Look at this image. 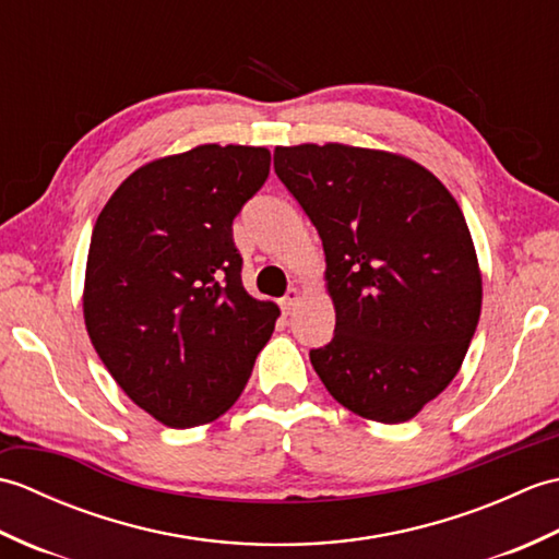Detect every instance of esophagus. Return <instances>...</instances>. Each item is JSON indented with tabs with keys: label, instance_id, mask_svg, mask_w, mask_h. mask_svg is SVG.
I'll return each mask as SVG.
<instances>
[{
	"label": "esophagus",
	"instance_id": "obj_1",
	"mask_svg": "<svg viewBox=\"0 0 559 559\" xmlns=\"http://www.w3.org/2000/svg\"><path fill=\"white\" fill-rule=\"evenodd\" d=\"M298 302H300V290H298V288H290V290L286 293V298L281 300V307H283V310H286V312H293L295 307H298Z\"/></svg>",
	"mask_w": 559,
	"mask_h": 559
}]
</instances>
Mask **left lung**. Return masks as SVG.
I'll list each match as a JSON object with an SVG mask.
<instances>
[{"label":"left lung","mask_w":559,"mask_h":559,"mask_svg":"<svg viewBox=\"0 0 559 559\" xmlns=\"http://www.w3.org/2000/svg\"><path fill=\"white\" fill-rule=\"evenodd\" d=\"M273 168L322 237L336 331L310 350L341 406L406 423L461 370L483 276L466 218L406 156L348 144L276 146Z\"/></svg>","instance_id":"left-lung-1"}]
</instances>
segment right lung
<instances>
[{
	"label": "right lung",
	"mask_w": 559,
	"mask_h": 559,
	"mask_svg": "<svg viewBox=\"0 0 559 559\" xmlns=\"http://www.w3.org/2000/svg\"><path fill=\"white\" fill-rule=\"evenodd\" d=\"M264 146L201 144L141 165L91 235L83 322L124 394L158 423L221 418L281 314L242 286L233 218L266 182Z\"/></svg>",
	"instance_id": "add662e5"
}]
</instances>
